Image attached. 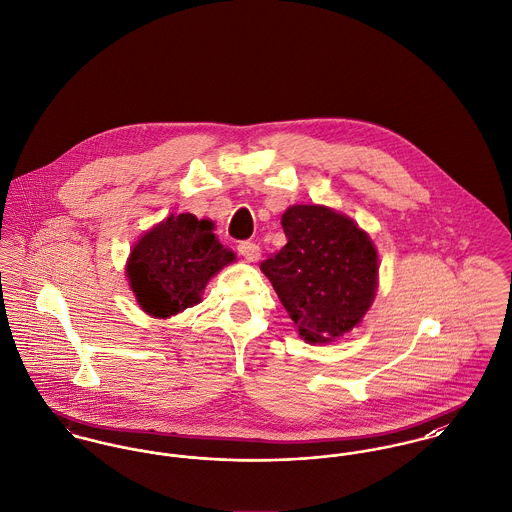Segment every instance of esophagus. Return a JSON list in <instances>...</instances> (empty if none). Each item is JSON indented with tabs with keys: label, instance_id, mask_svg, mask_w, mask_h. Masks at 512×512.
I'll use <instances>...</instances> for the list:
<instances>
[{
	"label": "esophagus",
	"instance_id": "1",
	"mask_svg": "<svg viewBox=\"0 0 512 512\" xmlns=\"http://www.w3.org/2000/svg\"><path fill=\"white\" fill-rule=\"evenodd\" d=\"M237 251H239V255H243V259H247L249 263H255V261H259V257H261V247H259L257 243H253V241H241V243L237 245Z\"/></svg>",
	"mask_w": 512,
	"mask_h": 512
}]
</instances>
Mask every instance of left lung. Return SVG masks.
Masks as SVG:
<instances>
[{"mask_svg":"<svg viewBox=\"0 0 512 512\" xmlns=\"http://www.w3.org/2000/svg\"><path fill=\"white\" fill-rule=\"evenodd\" d=\"M286 245L261 271L308 343H331L360 323L378 288V251L353 220L327 206L282 214Z\"/></svg>","mask_w":512,"mask_h":512,"instance_id":"left-lung-1","label":"left lung"}]
</instances>
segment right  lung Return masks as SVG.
I'll use <instances>...</instances> for the list:
<instances>
[{"label": "right lung", "instance_id": "obj_1", "mask_svg": "<svg viewBox=\"0 0 512 512\" xmlns=\"http://www.w3.org/2000/svg\"><path fill=\"white\" fill-rule=\"evenodd\" d=\"M234 259L210 220L171 214L132 247L126 276L140 308L167 319L198 304L208 280Z\"/></svg>", "mask_w": 512, "mask_h": 512}]
</instances>
